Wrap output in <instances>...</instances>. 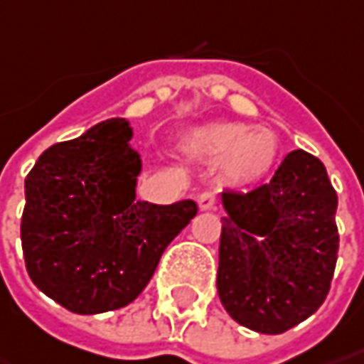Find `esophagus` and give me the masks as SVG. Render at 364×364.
<instances>
[{"label":"esophagus","mask_w":364,"mask_h":364,"mask_svg":"<svg viewBox=\"0 0 364 364\" xmlns=\"http://www.w3.org/2000/svg\"><path fill=\"white\" fill-rule=\"evenodd\" d=\"M198 203L201 210H218V205H220V199L218 196L213 193V191H203V193H199Z\"/></svg>","instance_id":"1"}]
</instances>
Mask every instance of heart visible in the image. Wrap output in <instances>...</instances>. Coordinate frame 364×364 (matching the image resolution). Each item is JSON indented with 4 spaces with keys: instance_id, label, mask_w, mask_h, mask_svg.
<instances>
[{
    "instance_id": "obj_1",
    "label": "heart",
    "mask_w": 364,
    "mask_h": 364,
    "mask_svg": "<svg viewBox=\"0 0 364 364\" xmlns=\"http://www.w3.org/2000/svg\"><path fill=\"white\" fill-rule=\"evenodd\" d=\"M183 151L199 161L220 163V173L226 181L246 187L271 175L279 142L267 128H250L240 122H213L187 132Z\"/></svg>"
}]
</instances>
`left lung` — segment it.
I'll list each match as a JSON object with an SVG mask.
<instances>
[{
    "instance_id": "1",
    "label": "left lung",
    "mask_w": 364,
    "mask_h": 364,
    "mask_svg": "<svg viewBox=\"0 0 364 364\" xmlns=\"http://www.w3.org/2000/svg\"><path fill=\"white\" fill-rule=\"evenodd\" d=\"M218 295L255 332L281 334L324 304L338 259V198L322 161L289 152L273 179L224 191Z\"/></svg>"
}]
</instances>
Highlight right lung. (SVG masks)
<instances>
[{"mask_svg":"<svg viewBox=\"0 0 364 364\" xmlns=\"http://www.w3.org/2000/svg\"><path fill=\"white\" fill-rule=\"evenodd\" d=\"M132 130L107 119L56 142L26 177L22 250L40 291L75 314L124 308L151 281L168 242L198 213L187 199H136L140 159Z\"/></svg>","mask_w":364,"mask_h":364,"instance_id":"obj_1","label":"right lung"}]
</instances>
